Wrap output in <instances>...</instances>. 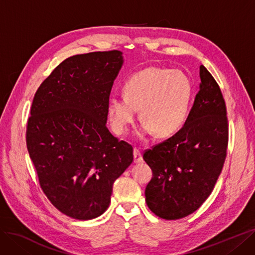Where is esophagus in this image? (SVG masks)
<instances>
[{
	"instance_id": "esophagus-1",
	"label": "esophagus",
	"mask_w": 255,
	"mask_h": 255,
	"mask_svg": "<svg viewBox=\"0 0 255 255\" xmlns=\"http://www.w3.org/2000/svg\"><path fill=\"white\" fill-rule=\"evenodd\" d=\"M133 157H134V163H136V164L143 162L142 152H140V150L137 148L133 149Z\"/></svg>"
}]
</instances>
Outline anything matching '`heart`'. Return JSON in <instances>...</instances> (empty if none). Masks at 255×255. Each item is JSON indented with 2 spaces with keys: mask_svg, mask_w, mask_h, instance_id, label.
Instances as JSON below:
<instances>
[{
  "mask_svg": "<svg viewBox=\"0 0 255 255\" xmlns=\"http://www.w3.org/2000/svg\"><path fill=\"white\" fill-rule=\"evenodd\" d=\"M124 98L112 97L107 112L118 134H126L139 110L144 120L137 135L145 138L154 132L158 136L172 135L182 128L192 99V85L181 71L148 67L139 70L124 83Z\"/></svg>",
  "mask_w": 255,
  "mask_h": 255,
  "instance_id": "b5f03b06",
  "label": "heart"
}]
</instances>
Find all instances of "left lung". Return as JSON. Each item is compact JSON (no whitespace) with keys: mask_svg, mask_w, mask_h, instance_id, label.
Returning a JSON list of instances; mask_svg holds the SVG:
<instances>
[{"mask_svg":"<svg viewBox=\"0 0 255 255\" xmlns=\"http://www.w3.org/2000/svg\"><path fill=\"white\" fill-rule=\"evenodd\" d=\"M200 91L184 126L144 153L153 176L146 203L158 218L172 221L193 213L207 200L222 172L228 121L218 83L200 66Z\"/></svg>","mask_w":255,"mask_h":255,"instance_id":"obj_1","label":"left lung"}]
</instances>
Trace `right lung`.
<instances>
[{"label": "right lung", "instance_id": "add662e5", "mask_svg": "<svg viewBox=\"0 0 255 255\" xmlns=\"http://www.w3.org/2000/svg\"><path fill=\"white\" fill-rule=\"evenodd\" d=\"M123 64L119 50L70 56L34 94L28 152L46 196L74 220L105 212L113 183L133 161L132 146L106 126L110 91Z\"/></svg>", "mask_w": 255, "mask_h": 255}]
</instances>
